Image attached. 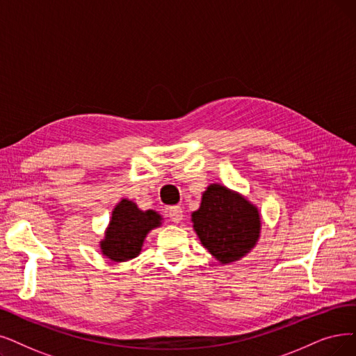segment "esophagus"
<instances>
[{"label": "esophagus", "mask_w": 356, "mask_h": 356, "mask_svg": "<svg viewBox=\"0 0 356 356\" xmlns=\"http://www.w3.org/2000/svg\"><path fill=\"white\" fill-rule=\"evenodd\" d=\"M168 216H169V219L172 220L174 223H179V222L182 220V216H184L182 209H181L179 206H172V207H169Z\"/></svg>", "instance_id": "esophagus-1"}]
</instances>
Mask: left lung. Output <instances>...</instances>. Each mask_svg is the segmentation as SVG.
Here are the masks:
<instances>
[{
  "mask_svg": "<svg viewBox=\"0 0 356 356\" xmlns=\"http://www.w3.org/2000/svg\"><path fill=\"white\" fill-rule=\"evenodd\" d=\"M191 222L203 247L222 264L245 257L260 239L259 207L222 184L206 188Z\"/></svg>",
  "mask_w": 356,
  "mask_h": 356,
  "instance_id": "obj_1",
  "label": "left lung"
}]
</instances>
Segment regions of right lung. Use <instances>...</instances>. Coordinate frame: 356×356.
Returning a JSON list of instances; mask_svg holds the SVG:
<instances>
[{
  "mask_svg": "<svg viewBox=\"0 0 356 356\" xmlns=\"http://www.w3.org/2000/svg\"><path fill=\"white\" fill-rule=\"evenodd\" d=\"M163 218L154 210H140L129 198L113 207L104 239L99 243L101 252L112 263L136 259L152 229L162 225Z\"/></svg>",
  "mask_w": 356,
  "mask_h": 356,
  "instance_id": "obj_1",
  "label": "right lung"
}]
</instances>
